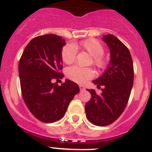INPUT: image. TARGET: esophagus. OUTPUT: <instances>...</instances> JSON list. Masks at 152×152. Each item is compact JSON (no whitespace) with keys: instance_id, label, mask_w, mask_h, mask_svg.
<instances>
[{"instance_id":"1","label":"esophagus","mask_w":152,"mask_h":152,"mask_svg":"<svg viewBox=\"0 0 152 152\" xmlns=\"http://www.w3.org/2000/svg\"><path fill=\"white\" fill-rule=\"evenodd\" d=\"M79 87H80V90H81V91H82V90H85V87H83V85H79Z\"/></svg>"}]
</instances>
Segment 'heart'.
<instances>
[{
	"instance_id": "obj_1",
	"label": "heart",
	"mask_w": 152,
	"mask_h": 152,
	"mask_svg": "<svg viewBox=\"0 0 152 152\" xmlns=\"http://www.w3.org/2000/svg\"><path fill=\"white\" fill-rule=\"evenodd\" d=\"M77 48L82 49L90 54L91 57V63L97 69H102L105 66V59L103 54L105 50L101 44L96 39H88L80 43L79 45L68 44L62 49L61 56L62 61L66 64H71L75 60L77 55ZM66 76L72 80L77 83H82L89 79L94 77V72L90 68H80L74 66L69 67L65 71Z\"/></svg>"
}]
</instances>
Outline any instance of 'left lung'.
Here are the masks:
<instances>
[{
	"instance_id": "left-lung-1",
	"label": "left lung",
	"mask_w": 152,
	"mask_h": 152,
	"mask_svg": "<svg viewBox=\"0 0 152 152\" xmlns=\"http://www.w3.org/2000/svg\"><path fill=\"white\" fill-rule=\"evenodd\" d=\"M108 46L111 60L102 75L93 83L102 89L87 90L91 99L86 103V116L96 126H107L115 122L124 111L133 84V63L127 47L112 34L102 37Z\"/></svg>"
}]
</instances>
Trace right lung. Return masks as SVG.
Listing matches in <instances>:
<instances>
[{
  "instance_id": "obj_1",
  "label": "right lung",
  "mask_w": 152,
  "mask_h": 152,
  "mask_svg": "<svg viewBox=\"0 0 152 152\" xmlns=\"http://www.w3.org/2000/svg\"><path fill=\"white\" fill-rule=\"evenodd\" d=\"M65 41L56 34L33 38L19 62L22 98L31 113L44 123H53L65 115L70 102L80 92L78 85L63 77L61 52Z\"/></svg>"
}]
</instances>
